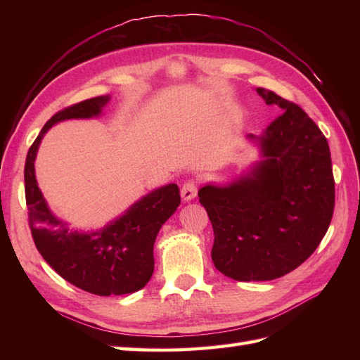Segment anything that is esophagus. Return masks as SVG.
<instances>
[{
	"mask_svg": "<svg viewBox=\"0 0 360 360\" xmlns=\"http://www.w3.org/2000/svg\"><path fill=\"white\" fill-rule=\"evenodd\" d=\"M196 192H198V188H196V184H195V182H192V181L186 182V184L182 186V188H181V198H182V201L188 202V201L195 200Z\"/></svg>",
	"mask_w": 360,
	"mask_h": 360,
	"instance_id": "34e87169",
	"label": "esophagus"
}]
</instances>
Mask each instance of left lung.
I'll return each instance as SVG.
<instances>
[{
  "label": "left lung",
  "instance_id": "8db88e82",
  "mask_svg": "<svg viewBox=\"0 0 360 360\" xmlns=\"http://www.w3.org/2000/svg\"><path fill=\"white\" fill-rule=\"evenodd\" d=\"M283 111L264 131L248 134L258 160L198 196L213 227L212 259L236 281H267L312 255L330 227L334 176L328 141L300 106L257 88Z\"/></svg>",
  "mask_w": 360,
  "mask_h": 360
}]
</instances>
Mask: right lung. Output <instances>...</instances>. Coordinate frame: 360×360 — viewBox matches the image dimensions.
<instances>
[{
  "label": "right lung",
  "mask_w": 360,
  "mask_h": 360,
  "mask_svg": "<svg viewBox=\"0 0 360 360\" xmlns=\"http://www.w3.org/2000/svg\"><path fill=\"white\" fill-rule=\"evenodd\" d=\"M111 96L88 98L52 116L29 148L25 192L29 226L44 262L71 285L96 295H124L142 289L155 271L156 236L181 204L179 188L167 184L151 190L96 231L70 229L46 202L35 176V159L44 134L63 120L94 119L103 114Z\"/></svg>",
  "instance_id": "right-lung-1"
}]
</instances>
